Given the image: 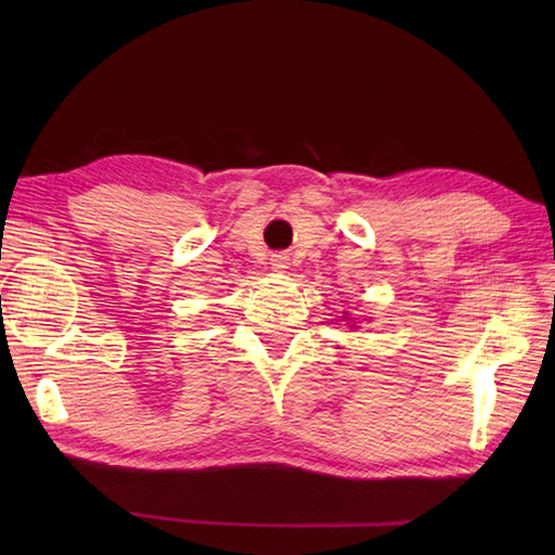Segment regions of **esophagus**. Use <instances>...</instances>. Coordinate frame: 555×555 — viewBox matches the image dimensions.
Returning a JSON list of instances; mask_svg holds the SVG:
<instances>
[{
  "instance_id": "obj_1",
  "label": "esophagus",
  "mask_w": 555,
  "mask_h": 555,
  "mask_svg": "<svg viewBox=\"0 0 555 555\" xmlns=\"http://www.w3.org/2000/svg\"><path fill=\"white\" fill-rule=\"evenodd\" d=\"M271 266L275 268V271H287V268H289V257L282 255V251H280V255L271 257Z\"/></svg>"
}]
</instances>
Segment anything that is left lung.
Listing matches in <instances>:
<instances>
[{"label": "left lung", "instance_id": "8db88e82", "mask_svg": "<svg viewBox=\"0 0 555 555\" xmlns=\"http://www.w3.org/2000/svg\"><path fill=\"white\" fill-rule=\"evenodd\" d=\"M343 319H345V317H343ZM349 322H351V319H349Z\"/></svg>", "mask_w": 555, "mask_h": 555}]
</instances>
